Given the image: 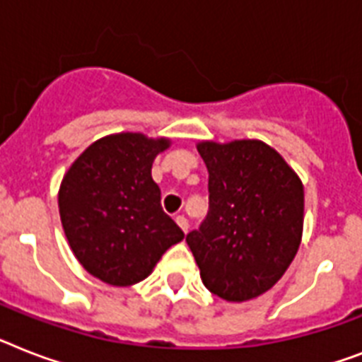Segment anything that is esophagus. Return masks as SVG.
Masks as SVG:
<instances>
[{"mask_svg": "<svg viewBox=\"0 0 362 362\" xmlns=\"http://www.w3.org/2000/svg\"><path fill=\"white\" fill-rule=\"evenodd\" d=\"M175 221H176V225H178V227L182 228V230L187 232V228H189V223H187L186 217H184V216H176Z\"/></svg>", "mask_w": 362, "mask_h": 362, "instance_id": "1", "label": "esophagus"}]
</instances>
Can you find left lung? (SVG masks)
<instances>
[{"instance_id": "obj_1", "label": "left lung", "mask_w": 362, "mask_h": 362, "mask_svg": "<svg viewBox=\"0 0 362 362\" xmlns=\"http://www.w3.org/2000/svg\"><path fill=\"white\" fill-rule=\"evenodd\" d=\"M208 167V214L186 236L211 293L247 301L277 283L303 230V184L262 141L197 146Z\"/></svg>"}]
</instances>
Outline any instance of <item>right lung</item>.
Instances as JSON below:
<instances>
[{"label": "right lung", "mask_w": 362, "mask_h": 362, "mask_svg": "<svg viewBox=\"0 0 362 362\" xmlns=\"http://www.w3.org/2000/svg\"><path fill=\"white\" fill-rule=\"evenodd\" d=\"M167 139L117 134L96 141L72 163L59 189L64 234L81 266L113 286L148 277L161 255L184 240L161 208L152 180Z\"/></svg>", "instance_id": "right-lung-1"}]
</instances>
